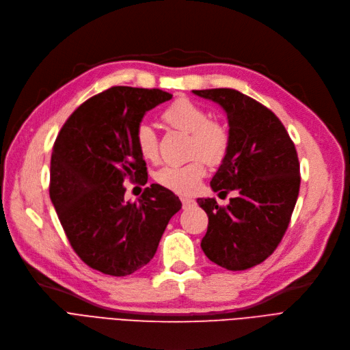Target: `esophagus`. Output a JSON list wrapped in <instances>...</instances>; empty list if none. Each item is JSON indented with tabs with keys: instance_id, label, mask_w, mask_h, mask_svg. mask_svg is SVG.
Wrapping results in <instances>:
<instances>
[{
	"instance_id": "34e87169",
	"label": "esophagus",
	"mask_w": 350,
	"mask_h": 350,
	"mask_svg": "<svg viewBox=\"0 0 350 350\" xmlns=\"http://www.w3.org/2000/svg\"><path fill=\"white\" fill-rule=\"evenodd\" d=\"M180 201H182V208H184V209H189L196 204L193 199H191V198H182Z\"/></svg>"
}]
</instances>
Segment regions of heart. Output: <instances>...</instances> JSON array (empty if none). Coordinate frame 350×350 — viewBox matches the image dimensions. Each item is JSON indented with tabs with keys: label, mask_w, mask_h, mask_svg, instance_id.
<instances>
[{
	"label": "heart",
	"mask_w": 350,
	"mask_h": 350,
	"mask_svg": "<svg viewBox=\"0 0 350 350\" xmlns=\"http://www.w3.org/2000/svg\"><path fill=\"white\" fill-rule=\"evenodd\" d=\"M162 120L171 128L191 134L189 157H199L185 165H165L155 172L158 184L172 192L188 195L196 191L205 176V165L222 162L229 148V132L219 122L211 121L209 112L187 98L176 99L162 113ZM135 145L142 158L158 159V135L148 122L138 124L135 129ZM203 159L201 160L200 158Z\"/></svg>",
	"instance_id": "b5f03b06"
}]
</instances>
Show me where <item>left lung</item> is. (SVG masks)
Masks as SVG:
<instances>
[{
    "label": "left lung",
    "instance_id": "8db88e82",
    "mask_svg": "<svg viewBox=\"0 0 350 350\" xmlns=\"http://www.w3.org/2000/svg\"><path fill=\"white\" fill-rule=\"evenodd\" d=\"M192 92L226 112L229 148L211 188L237 192L225 208L198 198L209 219L201 247L222 268L245 271L271 256L288 229L301 187L296 149L278 116L251 96L230 88Z\"/></svg>",
    "mask_w": 350,
    "mask_h": 350
}]
</instances>
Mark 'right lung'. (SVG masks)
<instances>
[{"mask_svg":"<svg viewBox=\"0 0 350 350\" xmlns=\"http://www.w3.org/2000/svg\"><path fill=\"white\" fill-rule=\"evenodd\" d=\"M171 98L155 88L112 87L79 105L55 139L49 198L77 255L105 275L144 268L182 206L158 184L135 202L124 199L125 178L148 180L135 129L149 109Z\"/></svg>","mask_w":350,"mask_h":350,"instance_id":"right-lung-1","label":"right lung"}]
</instances>
